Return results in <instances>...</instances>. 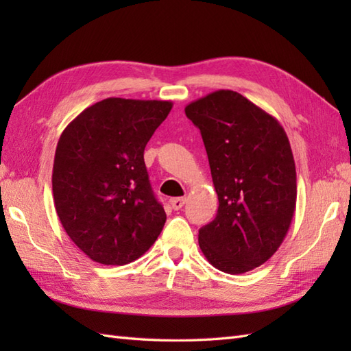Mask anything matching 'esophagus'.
Here are the masks:
<instances>
[{
  "label": "esophagus",
  "mask_w": 351,
  "mask_h": 351,
  "mask_svg": "<svg viewBox=\"0 0 351 351\" xmlns=\"http://www.w3.org/2000/svg\"><path fill=\"white\" fill-rule=\"evenodd\" d=\"M184 204H185V197H173V199H170V205H171V208H173L175 211L181 210V208L184 206Z\"/></svg>",
  "instance_id": "esophagus-1"
}]
</instances>
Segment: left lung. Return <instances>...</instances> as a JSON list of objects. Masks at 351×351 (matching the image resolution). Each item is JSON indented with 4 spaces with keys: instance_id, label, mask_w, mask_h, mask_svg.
<instances>
[{
    "instance_id": "left-lung-1",
    "label": "left lung",
    "mask_w": 351,
    "mask_h": 351,
    "mask_svg": "<svg viewBox=\"0 0 351 351\" xmlns=\"http://www.w3.org/2000/svg\"><path fill=\"white\" fill-rule=\"evenodd\" d=\"M185 114L200 130L219 210L199 229L213 267L241 274L263 265L285 240L294 217L293 151L278 119L234 90L190 102Z\"/></svg>"
}]
</instances>
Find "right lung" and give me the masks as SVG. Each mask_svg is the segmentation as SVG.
Instances as JSON below:
<instances>
[{
  "mask_svg": "<svg viewBox=\"0 0 351 351\" xmlns=\"http://www.w3.org/2000/svg\"><path fill=\"white\" fill-rule=\"evenodd\" d=\"M170 101L107 98L87 107L58 138L52 195L58 219L80 250L104 265L130 264L161 234L145 147Z\"/></svg>",
  "mask_w": 351,
  "mask_h": 351,
  "instance_id": "obj_1",
  "label": "right lung"
}]
</instances>
